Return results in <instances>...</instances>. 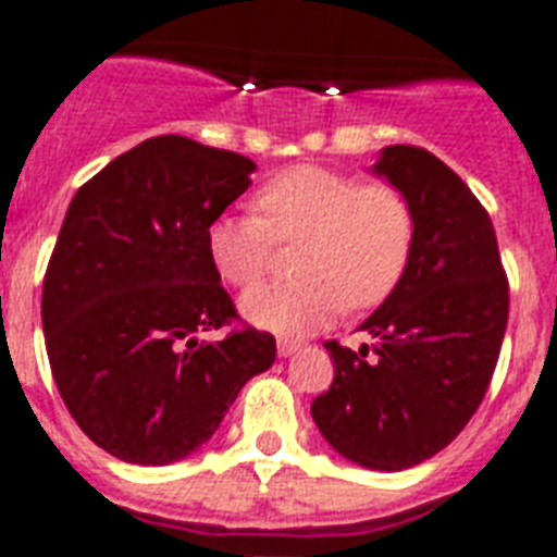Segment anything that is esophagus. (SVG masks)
Wrapping results in <instances>:
<instances>
[{
  "mask_svg": "<svg viewBox=\"0 0 557 557\" xmlns=\"http://www.w3.org/2000/svg\"><path fill=\"white\" fill-rule=\"evenodd\" d=\"M294 351H300V343L288 341V337H280V341H277V355L280 357H292Z\"/></svg>",
  "mask_w": 557,
  "mask_h": 557,
  "instance_id": "esophagus-1",
  "label": "esophagus"
}]
</instances>
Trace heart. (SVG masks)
I'll use <instances>...</instances> for the list:
<instances>
[{"instance_id":"b5f03b06","label":"heart","mask_w":557,"mask_h":557,"mask_svg":"<svg viewBox=\"0 0 557 557\" xmlns=\"http://www.w3.org/2000/svg\"><path fill=\"white\" fill-rule=\"evenodd\" d=\"M255 214H220L206 228V251L232 286H251L265 271L274 239L292 243L297 280L260 283L239 297L248 323L265 332L306 334L383 300L404 274L414 214L400 188L360 183L343 171L297 165L265 180Z\"/></svg>"}]
</instances>
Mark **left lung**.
Returning <instances> with one entry per match:
<instances>
[{
  "mask_svg": "<svg viewBox=\"0 0 557 557\" xmlns=\"http://www.w3.org/2000/svg\"><path fill=\"white\" fill-rule=\"evenodd\" d=\"M372 171L409 200L411 255L381 309L360 323L372 346L325 343L334 381L311 418L346 460L400 472L449 446L481 406L504 343L509 283L486 208L446 162L388 146Z\"/></svg>",
  "mask_w": 557,
  "mask_h": 557,
  "instance_id": "obj_1",
  "label": "left lung"
}]
</instances>
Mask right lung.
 <instances>
[{
  "label": "right lung",
  "instance_id": "1",
  "mask_svg": "<svg viewBox=\"0 0 557 557\" xmlns=\"http://www.w3.org/2000/svg\"><path fill=\"white\" fill-rule=\"evenodd\" d=\"M255 171L243 153L165 134L108 162L67 206L45 271V349L76 426L125 463L188 458L277 357L257 329L197 341L237 318L206 228Z\"/></svg>",
  "mask_w": 557,
  "mask_h": 557
}]
</instances>
